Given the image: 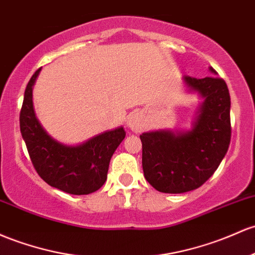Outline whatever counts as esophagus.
I'll list each match as a JSON object with an SVG mask.
<instances>
[{
  "instance_id": "34e87169",
  "label": "esophagus",
  "mask_w": 255,
  "mask_h": 255,
  "mask_svg": "<svg viewBox=\"0 0 255 255\" xmlns=\"http://www.w3.org/2000/svg\"><path fill=\"white\" fill-rule=\"evenodd\" d=\"M128 127L133 130V132H140L142 128V121L141 117L138 114L132 115L128 120Z\"/></svg>"
}]
</instances>
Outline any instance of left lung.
Returning a JSON list of instances; mask_svg holds the SVG:
<instances>
[{"instance_id":"8db88e82","label":"left lung","mask_w":255,"mask_h":255,"mask_svg":"<svg viewBox=\"0 0 255 255\" xmlns=\"http://www.w3.org/2000/svg\"><path fill=\"white\" fill-rule=\"evenodd\" d=\"M217 75V71L211 68ZM203 98L191 132L142 133V170L149 184L164 194H183L206 183L219 167L231 140L230 93L223 78L185 76Z\"/></svg>"}]
</instances>
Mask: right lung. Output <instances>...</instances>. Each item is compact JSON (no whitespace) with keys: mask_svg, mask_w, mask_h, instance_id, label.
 <instances>
[{"mask_svg":"<svg viewBox=\"0 0 255 255\" xmlns=\"http://www.w3.org/2000/svg\"><path fill=\"white\" fill-rule=\"evenodd\" d=\"M41 68L32 75L20 110V132L37 174L53 187L71 195H88L104 185L109 163L125 139L122 127L102 133L78 146L61 145L44 132L32 106V86Z\"/></svg>","mask_w":255,"mask_h":255,"instance_id":"1","label":"right lung"}]
</instances>
